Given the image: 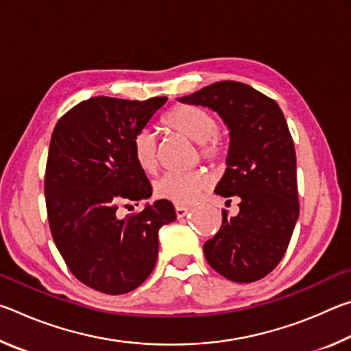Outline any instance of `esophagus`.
Listing matches in <instances>:
<instances>
[{"mask_svg":"<svg viewBox=\"0 0 351 351\" xmlns=\"http://www.w3.org/2000/svg\"><path fill=\"white\" fill-rule=\"evenodd\" d=\"M189 207H184V206H176L175 207V212H176V217L178 218H182V217H186L187 213H189Z\"/></svg>","mask_w":351,"mask_h":351,"instance_id":"esophagus-1","label":"esophagus"}]
</instances>
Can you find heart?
I'll return each instance as SVG.
<instances>
[{"instance_id": "heart-1", "label": "heart", "mask_w": 351, "mask_h": 351, "mask_svg": "<svg viewBox=\"0 0 351 351\" xmlns=\"http://www.w3.org/2000/svg\"><path fill=\"white\" fill-rule=\"evenodd\" d=\"M162 125L199 144V152L209 161H217L226 153L224 142L218 133V121L213 112L198 105H178L162 119ZM133 158L145 173L158 167V144L154 134L139 132L132 141ZM210 186V176L203 170L187 173H165L154 182V197L170 201L176 206H189L201 192Z\"/></svg>"}]
</instances>
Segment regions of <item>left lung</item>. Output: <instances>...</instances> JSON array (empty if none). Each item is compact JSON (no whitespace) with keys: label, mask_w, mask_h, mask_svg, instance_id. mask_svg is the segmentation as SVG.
<instances>
[{"label":"left lung","mask_w":351,"mask_h":351,"mask_svg":"<svg viewBox=\"0 0 351 351\" xmlns=\"http://www.w3.org/2000/svg\"><path fill=\"white\" fill-rule=\"evenodd\" d=\"M217 111L229 128V152L217 195L239 201L204 255L218 274L237 283L257 282L280 263L299 218L295 150L276 100L246 83L223 80L180 99Z\"/></svg>","instance_id":"obj_1"}]
</instances>
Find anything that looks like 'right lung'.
I'll list each match as a JSON object with an SVG mask.
<instances>
[{
  "mask_svg": "<svg viewBox=\"0 0 351 351\" xmlns=\"http://www.w3.org/2000/svg\"><path fill=\"white\" fill-rule=\"evenodd\" d=\"M167 97H91L60 117L46 162L45 197L52 239L69 271L100 293L117 295L145 282L156 265L158 232L176 219L170 201L117 218L119 206L152 197L132 141Z\"/></svg>",
  "mask_w": 351,
  "mask_h": 351,
  "instance_id": "add662e5",
  "label": "right lung"
}]
</instances>
